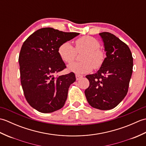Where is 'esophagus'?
<instances>
[{"instance_id":"1","label":"esophagus","mask_w":146,"mask_h":146,"mask_svg":"<svg viewBox=\"0 0 146 146\" xmlns=\"http://www.w3.org/2000/svg\"><path fill=\"white\" fill-rule=\"evenodd\" d=\"M82 75H76V80H79L82 78Z\"/></svg>"}]
</instances>
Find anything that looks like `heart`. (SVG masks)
<instances>
[{"mask_svg":"<svg viewBox=\"0 0 146 146\" xmlns=\"http://www.w3.org/2000/svg\"><path fill=\"white\" fill-rule=\"evenodd\" d=\"M75 48L69 41L63 42L58 49L61 59L66 63H71L76 56V52H83L82 61L70 64L68 70L77 74L91 72L92 70L98 69L105 61V54L100 48V42L92 36H86L80 38L75 41Z\"/></svg>","mask_w":146,"mask_h":146,"instance_id":"obj_1","label":"heart"}]
</instances>
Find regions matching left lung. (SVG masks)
Segmentation results:
<instances>
[{
  "label": "left lung",
  "instance_id": "left-lung-1",
  "mask_svg": "<svg viewBox=\"0 0 146 146\" xmlns=\"http://www.w3.org/2000/svg\"><path fill=\"white\" fill-rule=\"evenodd\" d=\"M107 57L96 73L86 76L90 85L85 91L92 107L110 110L122 102L128 92L133 68V58L128 46L113 34H99Z\"/></svg>",
  "mask_w": 146,
  "mask_h": 146
}]
</instances>
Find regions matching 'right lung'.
Here are the masks:
<instances>
[{"label":"right lung","instance_id":"1","mask_svg":"<svg viewBox=\"0 0 146 146\" xmlns=\"http://www.w3.org/2000/svg\"><path fill=\"white\" fill-rule=\"evenodd\" d=\"M51 27L37 30L24 42L19 56L21 83L27 102L41 113H51L64 106L74 73L54 77L66 68L58 53L63 42L79 35Z\"/></svg>","mask_w":146,"mask_h":146}]
</instances>
